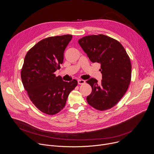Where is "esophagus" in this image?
<instances>
[{
  "instance_id": "esophagus-1",
  "label": "esophagus",
  "mask_w": 154,
  "mask_h": 154,
  "mask_svg": "<svg viewBox=\"0 0 154 154\" xmlns=\"http://www.w3.org/2000/svg\"><path fill=\"white\" fill-rule=\"evenodd\" d=\"M85 81L83 80H78L79 85H83V84H85Z\"/></svg>"
}]
</instances>
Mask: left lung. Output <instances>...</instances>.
<instances>
[{"label": "left lung", "mask_w": 154, "mask_h": 154, "mask_svg": "<svg viewBox=\"0 0 154 154\" xmlns=\"http://www.w3.org/2000/svg\"><path fill=\"white\" fill-rule=\"evenodd\" d=\"M78 43L92 63L101 64L100 83L93 78L86 81L92 88L86 97L88 103L98 111L109 109L128 89L131 79L130 58L119 41L103 34L86 35Z\"/></svg>", "instance_id": "8db88e82"}]
</instances>
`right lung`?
I'll list each match as a JSON object with an SVG mask.
<instances>
[{
	"instance_id": "obj_1",
	"label": "right lung",
	"mask_w": 154,
	"mask_h": 154,
	"mask_svg": "<svg viewBox=\"0 0 154 154\" xmlns=\"http://www.w3.org/2000/svg\"><path fill=\"white\" fill-rule=\"evenodd\" d=\"M72 35L42 39L27 52L21 69L23 87L30 100L41 112L55 115L63 109L69 93L77 85L73 79L64 82L55 72L63 62V53Z\"/></svg>"
}]
</instances>
